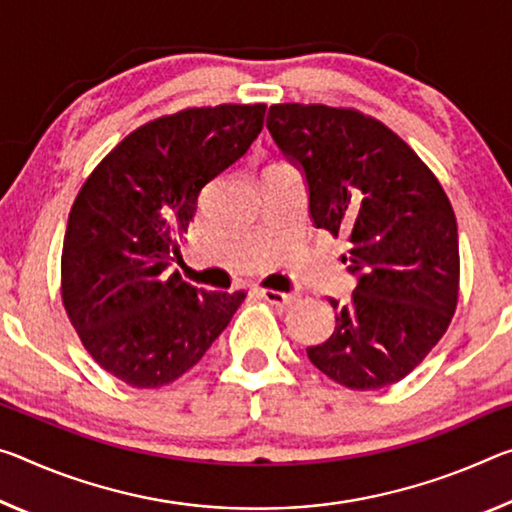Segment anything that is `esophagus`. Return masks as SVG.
<instances>
[{
	"label": "esophagus",
	"instance_id": "1",
	"mask_svg": "<svg viewBox=\"0 0 512 512\" xmlns=\"http://www.w3.org/2000/svg\"><path fill=\"white\" fill-rule=\"evenodd\" d=\"M259 296H262L266 303H271L275 307H285L291 303V300H294V296L291 294H285V291H275V289H259Z\"/></svg>",
	"mask_w": 512,
	"mask_h": 512
}]
</instances>
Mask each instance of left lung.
Returning <instances> with one entry per match:
<instances>
[{"mask_svg": "<svg viewBox=\"0 0 512 512\" xmlns=\"http://www.w3.org/2000/svg\"><path fill=\"white\" fill-rule=\"evenodd\" d=\"M266 127L305 170L316 227L346 237L351 303L307 348L316 369L348 389H380L419 367L458 305L456 214L419 154L378 118L351 107L273 104Z\"/></svg>", "mask_w": 512, "mask_h": 512, "instance_id": "obj_1", "label": "left lung"}]
</instances>
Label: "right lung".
Here are the masks:
<instances>
[{
    "label": "right lung",
    "mask_w": 512,
    "mask_h": 512,
    "mask_svg": "<svg viewBox=\"0 0 512 512\" xmlns=\"http://www.w3.org/2000/svg\"><path fill=\"white\" fill-rule=\"evenodd\" d=\"M266 104L189 107L136 127L72 202L61 298L81 344L129 387L173 383L198 364L246 291H205L170 273L202 186L246 154Z\"/></svg>",
    "instance_id": "obj_1"
}]
</instances>
